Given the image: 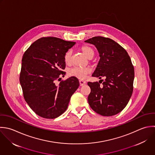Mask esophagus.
<instances>
[{
  "label": "esophagus",
  "instance_id": "34e87169",
  "mask_svg": "<svg viewBox=\"0 0 155 155\" xmlns=\"http://www.w3.org/2000/svg\"><path fill=\"white\" fill-rule=\"evenodd\" d=\"M79 83H80V86H81L84 85V84L86 83V82L85 81H84V80H79Z\"/></svg>",
  "mask_w": 155,
  "mask_h": 155
}]
</instances>
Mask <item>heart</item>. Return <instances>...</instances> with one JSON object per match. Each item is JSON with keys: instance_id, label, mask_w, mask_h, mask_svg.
Segmentation results:
<instances>
[{"instance_id": "heart-1", "label": "heart", "mask_w": 155, "mask_h": 155, "mask_svg": "<svg viewBox=\"0 0 155 155\" xmlns=\"http://www.w3.org/2000/svg\"><path fill=\"white\" fill-rule=\"evenodd\" d=\"M81 51L84 53V54L89 58H91L94 55V49L89 46L84 45L81 47ZM64 61L66 63L69 64L71 62L72 60V52L71 50L68 51L64 57ZM91 69L89 68H80V67H74L68 71V74L70 76L75 77L77 78L83 80L85 79L88 74L91 73Z\"/></svg>"}]
</instances>
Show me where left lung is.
I'll return each mask as SVG.
<instances>
[{
	"instance_id": "1",
	"label": "left lung",
	"mask_w": 155,
	"mask_h": 155,
	"mask_svg": "<svg viewBox=\"0 0 155 155\" xmlns=\"http://www.w3.org/2000/svg\"><path fill=\"white\" fill-rule=\"evenodd\" d=\"M85 42L94 45L100 59L92 77L105 80L88 82L91 93L88 96L90 107L102 116H113L121 112L132 95L135 76L134 68L127 51L114 40L101 36L94 37Z\"/></svg>"
}]
</instances>
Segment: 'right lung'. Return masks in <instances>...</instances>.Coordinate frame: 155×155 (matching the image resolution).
Listing matches in <instances>:
<instances>
[{
    "label": "right lung",
    "instance_id": "right-lung-1",
    "mask_svg": "<svg viewBox=\"0 0 155 155\" xmlns=\"http://www.w3.org/2000/svg\"><path fill=\"white\" fill-rule=\"evenodd\" d=\"M75 42L54 37H41L34 41L25 52L20 74L24 98L38 116L54 119L68 108L72 94L80 83L77 78L64 76V57Z\"/></svg>",
    "mask_w": 155,
    "mask_h": 155
}]
</instances>
